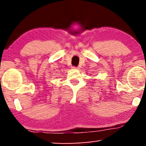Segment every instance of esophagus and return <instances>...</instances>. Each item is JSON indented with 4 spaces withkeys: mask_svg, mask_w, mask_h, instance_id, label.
<instances>
[{
    "mask_svg": "<svg viewBox=\"0 0 146 146\" xmlns=\"http://www.w3.org/2000/svg\"><path fill=\"white\" fill-rule=\"evenodd\" d=\"M72 68H73V69H75V70H78V67H75V66H73L72 67Z\"/></svg>",
    "mask_w": 146,
    "mask_h": 146,
    "instance_id": "esophagus-1",
    "label": "esophagus"
}]
</instances>
